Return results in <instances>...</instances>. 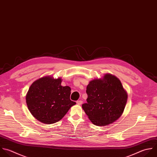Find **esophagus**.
Listing matches in <instances>:
<instances>
[{
    "instance_id": "esophagus-1",
    "label": "esophagus",
    "mask_w": 157,
    "mask_h": 157,
    "mask_svg": "<svg viewBox=\"0 0 157 157\" xmlns=\"http://www.w3.org/2000/svg\"><path fill=\"white\" fill-rule=\"evenodd\" d=\"M77 104H78V105H81L82 103H83V101H81V100H78V101H77Z\"/></svg>"
}]
</instances>
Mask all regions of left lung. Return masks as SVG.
<instances>
[{
	"mask_svg": "<svg viewBox=\"0 0 157 157\" xmlns=\"http://www.w3.org/2000/svg\"><path fill=\"white\" fill-rule=\"evenodd\" d=\"M86 92L87 102L82 108L94 124L107 126L122 115L128 94L115 76L106 74L102 78L90 81Z\"/></svg>",
	"mask_w": 157,
	"mask_h": 157,
	"instance_id": "left-lung-1",
	"label": "left lung"
}]
</instances>
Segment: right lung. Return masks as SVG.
<instances>
[{
  "label": "right lung",
  "instance_id": "right-lung-1",
  "mask_svg": "<svg viewBox=\"0 0 157 157\" xmlns=\"http://www.w3.org/2000/svg\"><path fill=\"white\" fill-rule=\"evenodd\" d=\"M61 78L45 76L31 85L26 96L31 114L39 121L53 124L61 120L76 104L70 99L71 88L61 86Z\"/></svg>",
  "mask_w": 157,
  "mask_h": 157
}]
</instances>
